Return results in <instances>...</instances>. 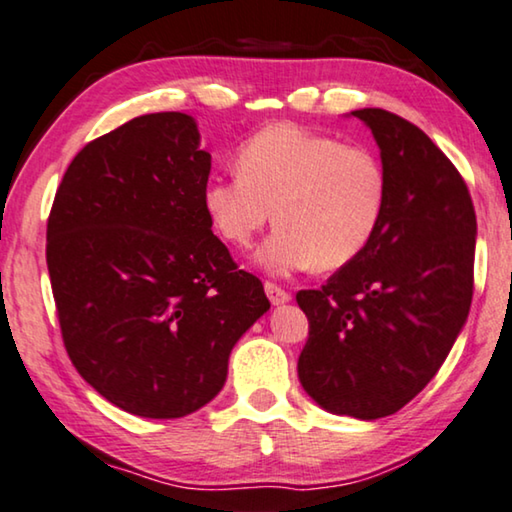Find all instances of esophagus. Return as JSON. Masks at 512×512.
<instances>
[{"label":"esophagus","mask_w":512,"mask_h":512,"mask_svg":"<svg viewBox=\"0 0 512 512\" xmlns=\"http://www.w3.org/2000/svg\"><path fill=\"white\" fill-rule=\"evenodd\" d=\"M264 289H266V296H269V300H271L273 305H282V303H287V300L291 298L289 291L278 287V285H275V282L266 280V282H264Z\"/></svg>","instance_id":"obj_1"}]
</instances>
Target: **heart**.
I'll return each mask as SVG.
<instances>
[{"label": "heart", "instance_id": "obj_1", "mask_svg": "<svg viewBox=\"0 0 512 512\" xmlns=\"http://www.w3.org/2000/svg\"><path fill=\"white\" fill-rule=\"evenodd\" d=\"M237 173L207 182L205 212L234 248L253 246L273 214L278 227L257 259L275 275L351 264L385 212L387 175L378 154L298 125L264 127L243 141Z\"/></svg>", "mask_w": 512, "mask_h": 512}]
</instances>
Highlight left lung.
<instances>
[{"mask_svg":"<svg viewBox=\"0 0 512 512\" xmlns=\"http://www.w3.org/2000/svg\"><path fill=\"white\" fill-rule=\"evenodd\" d=\"M353 116L380 145L385 212L351 264L296 294L310 321L298 378L328 412L380 419L431 383L465 326L476 212L458 168L417 125L385 109Z\"/></svg>","mask_w":512,"mask_h":512,"instance_id":"1","label":"left lung"}]
</instances>
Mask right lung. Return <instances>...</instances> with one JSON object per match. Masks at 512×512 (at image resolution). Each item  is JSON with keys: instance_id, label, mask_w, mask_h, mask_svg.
<instances>
[{"instance_id": "1", "label": "right lung", "mask_w": 512, "mask_h": 512, "mask_svg": "<svg viewBox=\"0 0 512 512\" xmlns=\"http://www.w3.org/2000/svg\"><path fill=\"white\" fill-rule=\"evenodd\" d=\"M191 116L145 113L81 148L47 218V271L81 378L148 419L221 392L232 346L271 303L212 232Z\"/></svg>"}]
</instances>
